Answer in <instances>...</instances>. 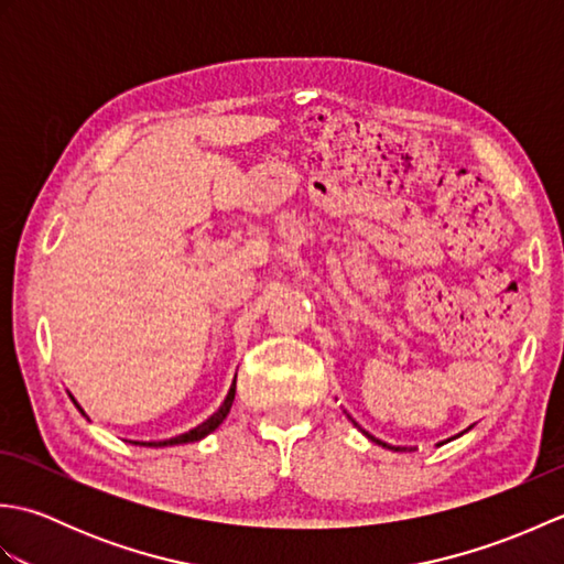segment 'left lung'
Returning a JSON list of instances; mask_svg holds the SVG:
<instances>
[{
  "instance_id": "1",
  "label": "left lung",
  "mask_w": 564,
  "mask_h": 564,
  "mask_svg": "<svg viewBox=\"0 0 564 564\" xmlns=\"http://www.w3.org/2000/svg\"><path fill=\"white\" fill-rule=\"evenodd\" d=\"M370 441H376V443H380V446H386V448H392V446H388V443H382V441H378V438H373L370 434H366ZM394 451H404V448H394Z\"/></svg>"
}]
</instances>
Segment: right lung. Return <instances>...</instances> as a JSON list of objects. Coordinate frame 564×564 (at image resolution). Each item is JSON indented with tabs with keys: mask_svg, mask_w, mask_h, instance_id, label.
<instances>
[{
	"mask_svg": "<svg viewBox=\"0 0 564 564\" xmlns=\"http://www.w3.org/2000/svg\"><path fill=\"white\" fill-rule=\"evenodd\" d=\"M235 380H237V376H235ZM235 386H237V382H232V388H230V392H227V398H225V402L220 404V410L215 412V414H210V416L206 419V422L198 424L196 429H191V431H186V434L174 436V438H170V441H150V443L135 441V443H138V446H176V443H191V441H200L203 436H208L210 431H215V429H218V426L223 424V419L227 416V412H230L232 400H235Z\"/></svg>",
	"mask_w": 564,
	"mask_h": 564,
	"instance_id": "obj_1",
	"label": "right lung"
}]
</instances>
